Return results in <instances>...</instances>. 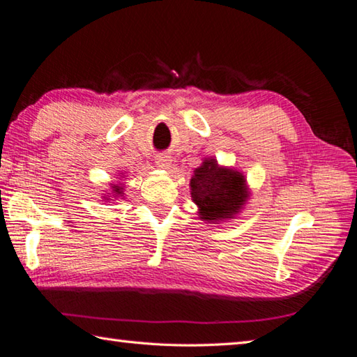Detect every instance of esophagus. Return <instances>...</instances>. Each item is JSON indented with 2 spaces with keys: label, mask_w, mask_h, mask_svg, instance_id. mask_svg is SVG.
<instances>
[{
  "label": "esophagus",
  "mask_w": 357,
  "mask_h": 357,
  "mask_svg": "<svg viewBox=\"0 0 357 357\" xmlns=\"http://www.w3.org/2000/svg\"><path fill=\"white\" fill-rule=\"evenodd\" d=\"M156 165L159 169H169L170 164H172V158L169 155H165V153H160V155L156 156Z\"/></svg>",
  "instance_id": "1"
}]
</instances>
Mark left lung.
Instances as JSON below:
<instances>
[{"mask_svg": "<svg viewBox=\"0 0 357 357\" xmlns=\"http://www.w3.org/2000/svg\"><path fill=\"white\" fill-rule=\"evenodd\" d=\"M244 183L241 173L221 169L215 159L204 160L190 181L192 198L199 207L201 220L232 218L248 198Z\"/></svg>", "mask_w": 357, "mask_h": 357, "instance_id": "1", "label": "left lung"}]
</instances>
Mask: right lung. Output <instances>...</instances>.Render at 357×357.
<instances>
[{
    "mask_svg": "<svg viewBox=\"0 0 357 357\" xmlns=\"http://www.w3.org/2000/svg\"><path fill=\"white\" fill-rule=\"evenodd\" d=\"M113 190H114V193H117V195H121V193H122V188L119 187V185H114V187H113Z\"/></svg>",
    "mask_w": 357,
    "mask_h": 357,
    "instance_id": "add662e5",
    "label": "right lung"
}]
</instances>
